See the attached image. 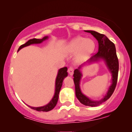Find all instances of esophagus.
I'll return each mask as SVG.
<instances>
[{
  "label": "esophagus",
  "mask_w": 132,
  "mask_h": 132,
  "mask_svg": "<svg viewBox=\"0 0 132 132\" xmlns=\"http://www.w3.org/2000/svg\"><path fill=\"white\" fill-rule=\"evenodd\" d=\"M68 73L69 74V75L70 76H72L74 73V69L72 68H69V69H68Z\"/></svg>",
  "instance_id": "esophagus-1"
}]
</instances>
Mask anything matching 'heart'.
I'll list each match as a JSON object with an SVG mask.
<instances>
[{
    "label": "heart",
    "instance_id": "obj_1",
    "mask_svg": "<svg viewBox=\"0 0 132 132\" xmlns=\"http://www.w3.org/2000/svg\"><path fill=\"white\" fill-rule=\"evenodd\" d=\"M95 47V42L92 39L77 37L66 45L65 51L68 53H73L78 51L76 59L81 60L92 54L94 51Z\"/></svg>",
    "mask_w": 132,
    "mask_h": 132
}]
</instances>
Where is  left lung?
<instances>
[{"label":"left lung","mask_w":132,"mask_h":132,"mask_svg":"<svg viewBox=\"0 0 132 132\" xmlns=\"http://www.w3.org/2000/svg\"><path fill=\"white\" fill-rule=\"evenodd\" d=\"M84 31L91 33L92 35L95 38L99 44V50L96 54L91 56L85 63L80 65L78 69H75L74 71L73 79L75 84L76 95L79 102L83 105L90 106V107H96L109 99L116 89L117 82L118 72H119V60L117 56L115 45L105 35L92 30H84ZM101 60L104 61L108 70L111 73V84L106 94L102 100L99 101H94L84 95L81 91L80 87V81L82 76V73L80 69L86 63L94 62Z\"/></svg>","instance_id":"8db88e82"}]
</instances>
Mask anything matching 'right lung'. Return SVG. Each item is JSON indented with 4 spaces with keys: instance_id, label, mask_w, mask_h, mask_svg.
<instances>
[{
    "instance_id": "1",
    "label": "right lung",
    "mask_w": 132,
    "mask_h": 132,
    "mask_svg": "<svg viewBox=\"0 0 132 132\" xmlns=\"http://www.w3.org/2000/svg\"><path fill=\"white\" fill-rule=\"evenodd\" d=\"M48 36H46V37H43L42 39H37V38H33L31 39V40H29L27 43H25L23 45H21L19 47V50H18V51H19L21 49L24 47H26L29 46V45H33V44H40L42 43V42H44V41L48 40ZM68 68L67 67H64L62 68L61 69H60L58 70V72H57V75L56 76V78L55 81V90H54V94L53 97L52 99L51 100L50 102L48 104H47L46 105L41 106V107H31V106L28 105V107H30L32 109H34L35 110H37V111L39 112H48L50 110H51L53 109L54 107H55L56 105L57 101H58V97H59V94H60V91L61 90L62 84H63V81L64 80V79L66 78V77L68 76Z\"/></svg>"
}]
</instances>
